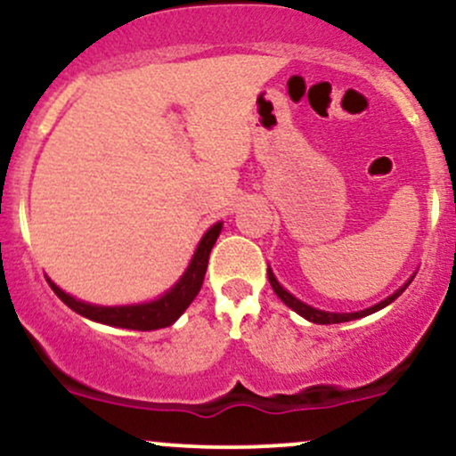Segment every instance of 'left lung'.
Segmentation results:
<instances>
[{
	"mask_svg": "<svg viewBox=\"0 0 456 456\" xmlns=\"http://www.w3.org/2000/svg\"><path fill=\"white\" fill-rule=\"evenodd\" d=\"M413 276H416V274H411L410 279H407V282H403V285L399 287V289L395 291V294L386 297V300L378 302V305H375V306H369V308H364V311H355V313H330V311H319V308L308 306V305H305V302H302V300H297L296 296H291L289 291H287L285 287H282L281 282L276 281L274 272H272V270L268 268V279H270L272 289H274V294L279 296L281 300L285 302V305L291 308V311H296L297 315H302V317L308 319V322H313V323H343V322H354V319L366 317V315H370V313H378L379 308L388 306L390 302H395L396 297H399V296L403 294V291L407 289V285H410V282L413 281Z\"/></svg>",
	"mask_w": 456,
	"mask_h": 456,
	"instance_id": "1",
	"label": "left lung"
}]
</instances>
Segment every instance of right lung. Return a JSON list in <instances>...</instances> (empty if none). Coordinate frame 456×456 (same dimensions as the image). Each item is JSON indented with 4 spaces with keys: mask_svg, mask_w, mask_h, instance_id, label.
Instances as JSON below:
<instances>
[{
    "mask_svg": "<svg viewBox=\"0 0 456 456\" xmlns=\"http://www.w3.org/2000/svg\"><path fill=\"white\" fill-rule=\"evenodd\" d=\"M223 223L212 224L206 233H203L201 242L197 244L195 255H192L191 264L182 279L171 287L167 294L151 302H141V305H126V306H98L90 305V302H83L66 294L64 289L55 285L53 281H49L51 289L55 291L57 297L64 302L66 306H70L72 311L78 315L92 319V322L104 323V326H115V328H126V330H159L167 328L175 322L182 313L191 306V302L195 300L199 289L203 285V276L208 270V259H210L212 246L216 244V238L221 235Z\"/></svg>",
    "mask_w": 456,
    "mask_h": 456,
    "instance_id": "right-lung-1",
    "label": "right lung"
}]
</instances>
